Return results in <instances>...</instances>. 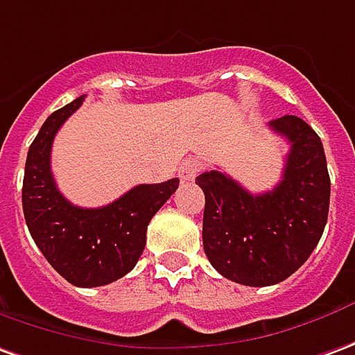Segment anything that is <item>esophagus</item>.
<instances>
[{
  "mask_svg": "<svg viewBox=\"0 0 355 355\" xmlns=\"http://www.w3.org/2000/svg\"><path fill=\"white\" fill-rule=\"evenodd\" d=\"M202 170V164L195 158H189V160H183L182 166H180V180L182 182H193L199 172Z\"/></svg>",
  "mask_w": 355,
  "mask_h": 355,
  "instance_id": "34e87169",
  "label": "esophagus"
}]
</instances>
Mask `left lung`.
Returning a JSON list of instances; mask_svg holds the SVG:
<instances>
[{
    "label": "left lung",
    "mask_w": 355,
    "mask_h": 355,
    "mask_svg": "<svg viewBox=\"0 0 355 355\" xmlns=\"http://www.w3.org/2000/svg\"><path fill=\"white\" fill-rule=\"evenodd\" d=\"M288 139L282 180L253 195L228 173H201L205 193L202 248L224 278L243 286H272L292 276L317 248L329 216L331 178L319 135L297 116L270 121Z\"/></svg>",
    "instance_id": "1"
}]
</instances>
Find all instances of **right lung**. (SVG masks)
Masks as SVG:
<instances>
[{"label":"right lung","mask_w":355,"mask_h":355,"mask_svg":"<svg viewBox=\"0 0 355 355\" xmlns=\"http://www.w3.org/2000/svg\"><path fill=\"white\" fill-rule=\"evenodd\" d=\"M85 96L51 114L26 154L23 212L34 243L67 282L94 288L133 270L146 243V228L180 180L143 183L100 209L71 205L58 189L50 166L53 137Z\"/></svg>","instance_id":"add662e5"}]
</instances>
